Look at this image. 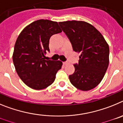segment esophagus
Instances as JSON below:
<instances>
[{
	"mask_svg": "<svg viewBox=\"0 0 123 123\" xmlns=\"http://www.w3.org/2000/svg\"><path fill=\"white\" fill-rule=\"evenodd\" d=\"M63 63L64 65H68V63L67 62H64Z\"/></svg>",
	"mask_w": 123,
	"mask_h": 123,
	"instance_id": "34e87169",
	"label": "esophagus"
}]
</instances>
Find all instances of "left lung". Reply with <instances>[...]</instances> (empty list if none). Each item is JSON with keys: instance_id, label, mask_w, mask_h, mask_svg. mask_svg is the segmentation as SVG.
<instances>
[{"instance_id": "8db88e82", "label": "left lung", "mask_w": 123, "mask_h": 123, "mask_svg": "<svg viewBox=\"0 0 123 123\" xmlns=\"http://www.w3.org/2000/svg\"><path fill=\"white\" fill-rule=\"evenodd\" d=\"M74 52L80 54L75 71L69 81L78 89L89 91L99 84L109 64V46L102 34L83 21L59 22Z\"/></svg>"}]
</instances>
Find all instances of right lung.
<instances>
[{
  "instance_id": "right-lung-1",
  "label": "right lung",
  "mask_w": 123,
  "mask_h": 123,
  "mask_svg": "<svg viewBox=\"0 0 123 123\" xmlns=\"http://www.w3.org/2000/svg\"><path fill=\"white\" fill-rule=\"evenodd\" d=\"M62 32L58 23L39 19L25 27L17 38L13 62L17 74L28 87L35 90L45 89L55 79L63 63L60 60H45L49 52V40Z\"/></svg>"
}]
</instances>
